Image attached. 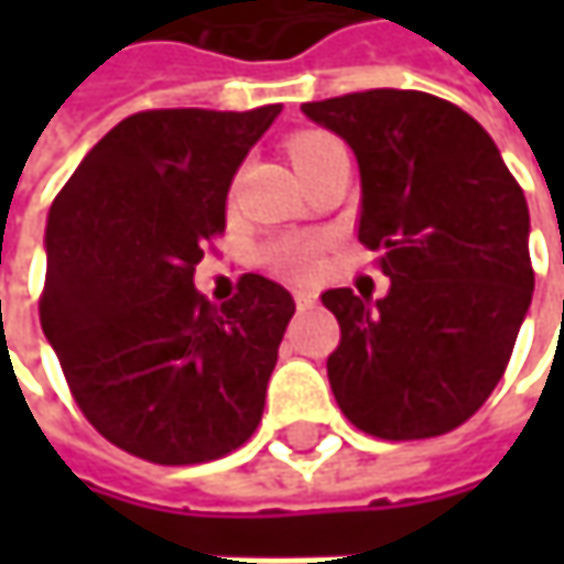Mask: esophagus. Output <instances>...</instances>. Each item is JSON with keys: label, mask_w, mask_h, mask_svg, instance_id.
Instances as JSON below:
<instances>
[{"label": "esophagus", "mask_w": 564, "mask_h": 564, "mask_svg": "<svg viewBox=\"0 0 564 564\" xmlns=\"http://www.w3.org/2000/svg\"><path fill=\"white\" fill-rule=\"evenodd\" d=\"M294 304H297V311H311V307L316 304V292L297 289V292H294Z\"/></svg>", "instance_id": "esophagus-1"}]
</instances>
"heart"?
Listing matches in <instances>:
<instances>
[{
	"mask_svg": "<svg viewBox=\"0 0 564 564\" xmlns=\"http://www.w3.org/2000/svg\"><path fill=\"white\" fill-rule=\"evenodd\" d=\"M336 150H345L338 138L326 134V131H294L292 138L285 141V153L292 165L301 172V178L319 165L326 156H333ZM263 263L270 267L275 275L285 279H307L319 263V238L311 235H285L275 238L263 250Z\"/></svg>",
	"mask_w": 564,
	"mask_h": 564,
	"instance_id": "heart-1",
	"label": "heart"
}]
</instances>
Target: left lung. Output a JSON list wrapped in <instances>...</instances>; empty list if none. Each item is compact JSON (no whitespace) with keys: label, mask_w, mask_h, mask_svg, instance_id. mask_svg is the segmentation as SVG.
Returning a JSON list of instances; mask_svg holds the SVG:
<instances>
[{"label":"left lung","mask_w":564,"mask_h":564,"mask_svg":"<svg viewBox=\"0 0 564 564\" xmlns=\"http://www.w3.org/2000/svg\"><path fill=\"white\" fill-rule=\"evenodd\" d=\"M360 165L358 241L392 279L377 304L329 289L338 408L379 440H430L480 411L531 307L528 200L496 143L448 99L364 90L301 106Z\"/></svg>","instance_id":"8db88e82"}]
</instances>
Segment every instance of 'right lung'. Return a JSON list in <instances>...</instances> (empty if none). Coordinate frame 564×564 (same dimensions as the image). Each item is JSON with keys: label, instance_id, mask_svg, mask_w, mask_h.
Masks as SVG:
<instances>
[{"label": "right lung", "instance_id": "1", "mask_svg": "<svg viewBox=\"0 0 564 564\" xmlns=\"http://www.w3.org/2000/svg\"><path fill=\"white\" fill-rule=\"evenodd\" d=\"M282 112L147 109L55 194L40 326L99 436L153 465L216 462L253 436L292 294L257 272L223 307L194 289L238 165Z\"/></svg>", "mask_w": 564, "mask_h": 564}]
</instances>
